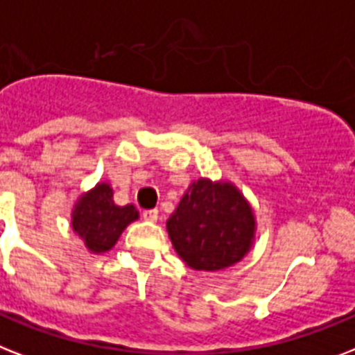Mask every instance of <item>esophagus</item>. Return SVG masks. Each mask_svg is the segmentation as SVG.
Segmentation results:
<instances>
[{"label": "esophagus", "mask_w": 355, "mask_h": 355, "mask_svg": "<svg viewBox=\"0 0 355 355\" xmlns=\"http://www.w3.org/2000/svg\"><path fill=\"white\" fill-rule=\"evenodd\" d=\"M142 217L146 218V220H149V223H157L158 209H146V211L142 213Z\"/></svg>", "instance_id": "obj_1"}]
</instances>
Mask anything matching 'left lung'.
<instances>
[{
	"mask_svg": "<svg viewBox=\"0 0 355 355\" xmlns=\"http://www.w3.org/2000/svg\"><path fill=\"white\" fill-rule=\"evenodd\" d=\"M252 207L230 184L193 182L168 218L175 252L193 270L215 272L246 255L253 239Z\"/></svg>",
	"mask_w": 355,
	"mask_h": 355,
	"instance_id": "left-lung-1",
	"label": "left lung"
}]
</instances>
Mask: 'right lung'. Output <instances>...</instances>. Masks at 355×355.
I'll return each mask as SVG.
<instances>
[{
  "label": "right lung",
  "instance_id": "right-lung-1",
  "mask_svg": "<svg viewBox=\"0 0 355 355\" xmlns=\"http://www.w3.org/2000/svg\"><path fill=\"white\" fill-rule=\"evenodd\" d=\"M137 218L135 206H116L111 187L98 184L93 191L78 200L73 213V227L91 252L100 253L111 250L125 226Z\"/></svg>",
  "mask_w": 355,
  "mask_h": 355
}]
</instances>
